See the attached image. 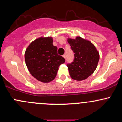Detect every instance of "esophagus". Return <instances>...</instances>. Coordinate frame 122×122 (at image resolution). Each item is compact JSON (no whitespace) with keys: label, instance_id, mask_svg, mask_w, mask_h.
Instances as JSON below:
<instances>
[{"label":"esophagus","instance_id":"34e87169","mask_svg":"<svg viewBox=\"0 0 122 122\" xmlns=\"http://www.w3.org/2000/svg\"><path fill=\"white\" fill-rule=\"evenodd\" d=\"M62 56H63V57H64V58H65V59L66 58V54H64Z\"/></svg>","mask_w":122,"mask_h":122}]
</instances>
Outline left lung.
Returning <instances> with one entry per match:
<instances>
[{"mask_svg": "<svg viewBox=\"0 0 122 122\" xmlns=\"http://www.w3.org/2000/svg\"><path fill=\"white\" fill-rule=\"evenodd\" d=\"M68 43L74 53V60L68 64L69 75L76 81L86 79L95 71L98 65L100 54L91 41L77 36L68 39Z\"/></svg>", "mask_w": 122, "mask_h": 122, "instance_id": "8db88e82", "label": "left lung"}]
</instances>
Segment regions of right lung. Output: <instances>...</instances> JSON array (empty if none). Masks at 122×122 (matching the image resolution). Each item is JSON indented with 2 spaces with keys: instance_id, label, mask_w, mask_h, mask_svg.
Masks as SVG:
<instances>
[{
  "instance_id": "add662e5",
  "label": "right lung",
  "mask_w": 122,
  "mask_h": 122,
  "mask_svg": "<svg viewBox=\"0 0 122 122\" xmlns=\"http://www.w3.org/2000/svg\"><path fill=\"white\" fill-rule=\"evenodd\" d=\"M51 37H41L33 41L26 49L25 61L30 74L37 81L49 83L57 75L58 67L65 59L57 53Z\"/></svg>"
}]
</instances>
